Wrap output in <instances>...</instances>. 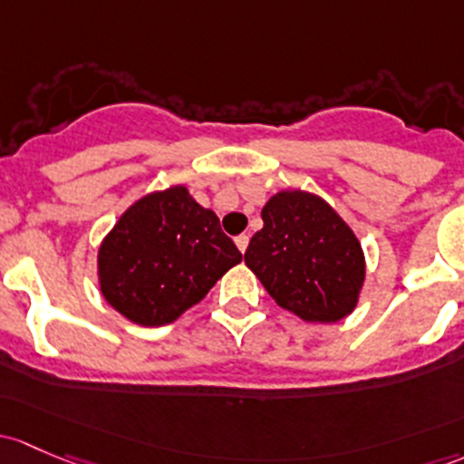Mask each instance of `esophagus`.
I'll return each mask as SVG.
<instances>
[{
	"label": "esophagus",
	"instance_id": "1",
	"mask_svg": "<svg viewBox=\"0 0 464 464\" xmlns=\"http://www.w3.org/2000/svg\"><path fill=\"white\" fill-rule=\"evenodd\" d=\"M236 245H237V248H240L242 253L246 251V246H248V236H246V233H242V236L236 237Z\"/></svg>",
	"mask_w": 464,
	"mask_h": 464
}]
</instances>
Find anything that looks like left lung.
Wrapping results in <instances>:
<instances>
[{
	"label": "left lung",
	"mask_w": 464,
	"mask_h": 464,
	"mask_svg": "<svg viewBox=\"0 0 464 464\" xmlns=\"http://www.w3.org/2000/svg\"><path fill=\"white\" fill-rule=\"evenodd\" d=\"M246 266L282 309L306 322H338L355 309L364 282L358 237L326 202L282 191L262 208Z\"/></svg>",
	"instance_id": "obj_1"
}]
</instances>
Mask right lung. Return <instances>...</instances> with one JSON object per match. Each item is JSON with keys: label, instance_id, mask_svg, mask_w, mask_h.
<instances>
[{"label": "right lung", "instance_id": "obj_1", "mask_svg": "<svg viewBox=\"0 0 464 464\" xmlns=\"http://www.w3.org/2000/svg\"><path fill=\"white\" fill-rule=\"evenodd\" d=\"M242 260L213 211L184 187L138 199L102 242L100 286L124 318L162 326L198 304Z\"/></svg>", "mask_w": 464, "mask_h": 464}]
</instances>
